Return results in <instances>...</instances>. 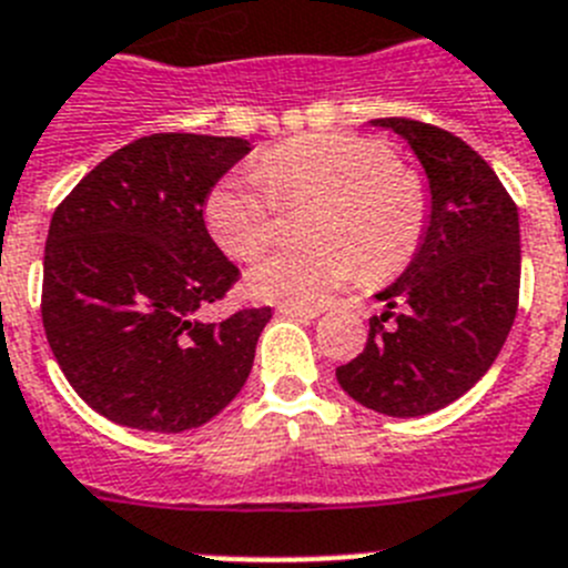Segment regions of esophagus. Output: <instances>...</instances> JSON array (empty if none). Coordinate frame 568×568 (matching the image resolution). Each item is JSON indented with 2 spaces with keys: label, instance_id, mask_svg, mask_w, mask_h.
<instances>
[{
  "label": "esophagus",
  "instance_id": "obj_1",
  "mask_svg": "<svg viewBox=\"0 0 568 568\" xmlns=\"http://www.w3.org/2000/svg\"><path fill=\"white\" fill-rule=\"evenodd\" d=\"M280 314L291 320H314L320 317V308H308V305H280Z\"/></svg>",
  "mask_w": 568,
  "mask_h": 568
}]
</instances>
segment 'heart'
<instances>
[{
    "label": "heart",
    "instance_id": "1",
    "mask_svg": "<svg viewBox=\"0 0 568 568\" xmlns=\"http://www.w3.org/2000/svg\"><path fill=\"white\" fill-rule=\"evenodd\" d=\"M323 196L308 245H283L245 274L254 300L317 305L368 268L386 277L400 268L426 229V191L403 171L386 142L359 134H305L256 156L214 185L205 220L236 260H251L277 231L280 200Z\"/></svg>",
    "mask_w": 568,
    "mask_h": 568
}]
</instances>
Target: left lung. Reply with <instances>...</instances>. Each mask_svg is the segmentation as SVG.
Here are the masks:
<instances>
[{"mask_svg": "<svg viewBox=\"0 0 568 568\" xmlns=\"http://www.w3.org/2000/svg\"><path fill=\"white\" fill-rule=\"evenodd\" d=\"M408 145L426 174V229L403 274L374 294L404 312L374 320L343 392L388 417H423L475 386L509 337L520 291V220L489 162L460 136L417 120H372Z\"/></svg>", "mask_w": 568, "mask_h": 568, "instance_id": "left-lung-1", "label": "left lung"}]
</instances>
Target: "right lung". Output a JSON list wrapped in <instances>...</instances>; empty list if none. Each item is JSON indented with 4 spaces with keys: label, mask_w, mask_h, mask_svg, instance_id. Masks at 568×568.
<instances>
[{
    "label": "right lung",
    "mask_w": 568,
    "mask_h": 568,
    "mask_svg": "<svg viewBox=\"0 0 568 568\" xmlns=\"http://www.w3.org/2000/svg\"><path fill=\"white\" fill-rule=\"evenodd\" d=\"M248 151L240 136H142L53 211L42 323L73 392L108 420L189 432L245 386L271 308L202 320L240 277L202 209Z\"/></svg>",
    "instance_id": "right-lung-1"
}]
</instances>
